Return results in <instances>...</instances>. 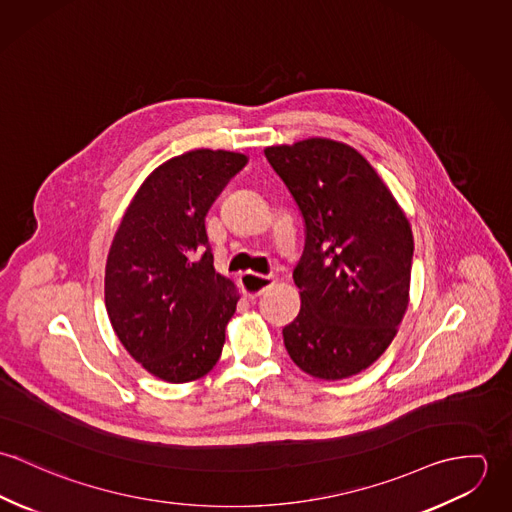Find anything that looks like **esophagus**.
Here are the masks:
<instances>
[{
	"mask_svg": "<svg viewBox=\"0 0 512 512\" xmlns=\"http://www.w3.org/2000/svg\"><path fill=\"white\" fill-rule=\"evenodd\" d=\"M238 282H240V288L248 299H254L260 293H264L268 288L274 286L272 276H262V274H254V272H244Z\"/></svg>",
	"mask_w": 512,
	"mask_h": 512,
	"instance_id": "obj_1",
	"label": "esophagus"
}]
</instances>
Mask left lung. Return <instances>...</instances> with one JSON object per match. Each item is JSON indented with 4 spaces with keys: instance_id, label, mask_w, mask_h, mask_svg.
I'll return each instance as SVG.
<instances>
[{
    "instance_id": "obj_1",
    "label": "left lung",
    "mask_w": 512,
    "mask_h": 512,
    "mask_svg": "<svg viewBox=\"0 0 512 512\" xmlns=\"http://www.w3.org/2000/svg\"><path fill=\"white\" fill-rule=\"evenodd\" d=\"M264 153L305 224L293 270L301 309L284 327L288 355L313 378H351L388 349L408 309L410 220L349 144L309 138Z\"/></svg>"
}]
</instances>
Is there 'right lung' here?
Wrapping results in <instances>:
<instances>
[{
	"label": "right lung",
	"mask_w": 512,
	"mask_h": 512,
	"mask_svg": "<svg viewBox=\"0 0 512 512\" xmlns=\"http://www.w3.org/2000/svg\"><path fill=\"white\" fill-rule=\"evenodd\" d=\"M248 155L191 149L155 167L114 234L104 301L124 349L149 374L183 384L219 363L240 295L215 272L205 217Z\"/></svg>",
	"instance_id": "right-lung-1"
}]
</instances>
